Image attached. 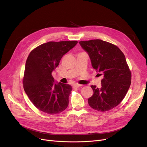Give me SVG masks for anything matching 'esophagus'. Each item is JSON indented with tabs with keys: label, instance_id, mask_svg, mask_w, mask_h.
<instances>
[{
	"label": "esophagus",
	"instance_id": "obj_1",
	"mask_svg": "<svg viewBox=\"0 0 147 147\" xmlns=\"http://www.w3.org/2000/svg\"><path fill=\"white\" fill-rule=\"evenodd\" d=\"M82 86V84H75L74 85V88H79Z\"/></svg>",
	"mask_w": 147,
	"mask_h": 147
}]
</instances>
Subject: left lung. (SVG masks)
Returning a JSON list of instances; mask_svg holds the SVG:
<instances>
[{
    "label": "left lung",
    "mask_w": 147,
    "mask_h": 147,
    "mask_svg": "<svg viewBox=\"0 0 147 147\" xmlns=\"http://www.w3.org/2000/svg\"><path fill=\"white\" fill-rule=\"evenodd\" d=\"M90 57L93 69L103 75L101 88L91 85L93 95L88 99L91 108L106 112L119 104L130 87L131 72L126 57L116 45L102 40L79 42Z\"/></svg>",
    "instance_id": "1"
}]
</instances>
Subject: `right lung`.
<instances>
[{
    "label": "right lung",
    "mask_w": 147,
    "mask_h": 147,
    "mask_svg": "<svg viewBox=\"0 0 147 147\" xmlns=\"http://www.w3.org/2000/svg\"><path fill=\"white\" fill-rule=\"evenodd\" d=\"M77 41L49 42L30 51L26 60L24 90L34 106L43 112L54 115L66 109L72 88L70 84L55 83L52 72L65 53Z\"/></svg>",
    "instance_id": "add662e5"
}]
</instances>
